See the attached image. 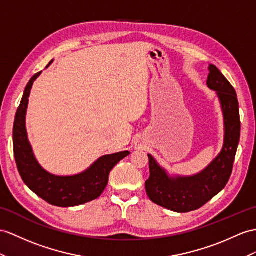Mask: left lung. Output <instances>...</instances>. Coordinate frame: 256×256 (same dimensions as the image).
Instances as JSON below:
<instances>
[{
    "label": "left lung",
    "instance_id": "obj_1",
    "mask_svg": "<svg viewBox=\"0 0 256 256\" xmlns=\"http://www.w3.org/2000/svg\"><path fill=\"white\" fill-rule=\"evenodd\" d=\"M206 84L216 92L224 115V144L220 153L208 167L192 176L170 175L148 154L150 177L146 190L150 200L177 213L196 210L225 188L232 172L240 140L239 103L234 86L214 65L208 66Z\"/></svg>",
    "mask_w": 256,
    "mask_h": 256
}]
</instances>
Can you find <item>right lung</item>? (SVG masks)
<instances>
[{
    "label": "right lung",
    "mask_w": 256,
    "mask_h": 256,
    "mask_svg": "<svg viewBox=\"0 0 256 256\" xmlns=\"http://www.w3.org/2000/svg\"><path fill=\"white\" fill-rule=\"evenodd\" d=\"M41 72L36 74L29 80L20 108L16 112L13 129V146L17 168L28 188L48 203L60 208L77 206L96 200L102 194L108 186L110 170L118 162L129 155L130 152L122 151L103 155L84 172L77 175L58 176L46 172L34 156L26 129L28 98L32 84Z\"/></svg>",
    "instance_id": "obj_1"
}]
</instances>
